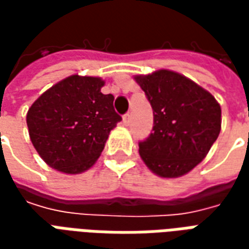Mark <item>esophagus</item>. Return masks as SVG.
<instances>
[{"mask_svg":"<svg viewBox=\"0 0 249 249\" xmlns=\"http://www.w3.org/2000/svg\"><path fill=\"white\" fill-rule=\"evenodd\" d=\"M123 124H124L125 126H128V125L130 124V114L129 113L124 114V117H123Z\"/></svg>","mask_w":249,"mask_h":249,"instance_id":"1","label":"esophagus"}]
</instances>
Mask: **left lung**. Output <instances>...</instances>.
Wrapping results in <instances>:
<instances>
[{"label": "left lung", "mask_w": 249, "mask_h": 249, "mask_svg": "<svg viewBox=\"0 0 249 249\" xmlns=\"http://www.w3.org/2000/svg\"><path fill=\"white\" fill-rule=\"evenodd\" d=\"M153 109V129L139 142L146 167L180 178L207 156L221 129V108L209 92L176 71L136 76Z\"/></svg>", "instance_id": "left-lung-1"}]
</instances>
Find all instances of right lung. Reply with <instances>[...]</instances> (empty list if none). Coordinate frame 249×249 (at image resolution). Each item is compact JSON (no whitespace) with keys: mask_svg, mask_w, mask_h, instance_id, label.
Masks as SVG:
<instances>
[{"mask_svg":"<svg viewBox=\"0 0 249 249\" xmlns=\"http://www.w3.org/2000/svg\"><path fill=\"white\" fill-rule=\"evenodd\" d=\"M98 77L73 74L42 93L26 114L32 144L57 171L81 173L103 152L109 132L121 121L112 94Z\"/></svg>","mask_w":249,"mask_h":249,"instance_id":"1","label":"right lung"}]
</instances>
